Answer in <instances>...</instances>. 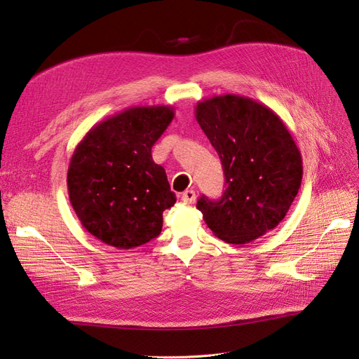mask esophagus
Listing matches in <instances>:
<instances>
[{"instance_id": "1", "label": "esophagus", "mask_w": 359, "mask_h": 359, "mask_svg": "<svg viewBox=\"0 0 359 359\" xmlns=\"http://www.w3.org/2000/svg\"><path fill=\"white\" fill-rule=\"evenodd\" d=\"M181 200L184 203H189V205L196 203V191L194 190H185L181 194Z\"/></svg>"}]
</instances>
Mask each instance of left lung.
I'll return each mask as SVG.
<instances>
[{"label": "left lung", "instance_id": "1", "mask_svg": "<svg viewBox=\"0 0 359 359\" xmlns=\"http://www.w3.org/2000/svg\"><path fill=\"white\" fill-rule=\"evenodd\" d=\"M196 119L225 175L221 198L202 196L197 209L218 238L246 245L289 212L302 182V156L284 122L252 98L212 97L196 106Z\"/></svg>", "mask_w": 359, "mask_h": 359}]
</instances>
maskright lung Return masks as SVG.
<instances>
[{"label": "right lung", "mask_w": 359, "mask_h": 359, "mask_svg": "<svg viewBox=\"0 0 359 359\" xmlns=\"http://www.w3.org/2000/svg\"><path fill=\"white\" fill-rule=\"evenodd\" d=\"M172 119L169 106L126 109L91 128L72 156L70 203L85 229L106 245L133 249L161 234L163 210L177 197L151 147Z\"/></svg>", "instance_id": "add662e5"}]
</instances>
